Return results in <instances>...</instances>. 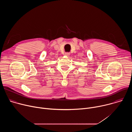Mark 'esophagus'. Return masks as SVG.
<instances>
[{"label": "esophagus", "instance_id": "obj_1", "mask_svg": "<svg viewBox=\"0 0 132 132\" xmlns=\"http://www.w3.org/2000/svg\"><path fill=\"white\" fill-rule=\"evenodd\" d=\"M65 55H66V56H69V55H70V53H65Z\"/></svg>", "mask_w": 132, "mask_h": 132}]
</instances>
